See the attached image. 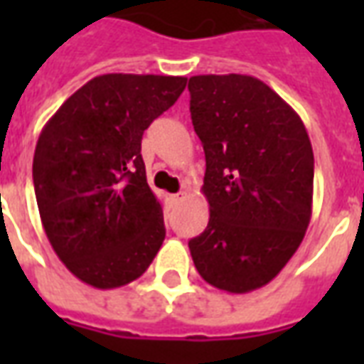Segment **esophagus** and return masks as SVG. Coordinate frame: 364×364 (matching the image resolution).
Here are the masks:
<instances>
[{"label":"esophagus","instance_id":"34e87169","mask_svg":"<svg viewBox=\"0 0 364 364\" xmlns=\"http://www.w3.org/2000/svg\"><path fill=\"white\" fill-rule=\"evenodd\" d=\"M169 198H171V203H173V205H179L183 198H185V193H175V195H171Z\"/></svg>","mask_w":364,"mask_h":364}]
</instances>
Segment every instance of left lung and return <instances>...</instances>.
<instances>
[{"instance_id": "left-lung-1", "label": "left lung", "mask_w": 364, "mask_h": 364, "mask_svg": "<svg viewBox=\"0 0 364 364\" xmlns=\"http://www.w3.org/2000/svg\"><path fill=\"white\" fill-rule=\"evenodd\" d=\"M191 119L206 159L208 226L189 242L198 274L244 294L281 273L312 218L314 151L304 122L253 75H193Z\"/></svg>"}]
</instances>
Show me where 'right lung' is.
<instances>
[{
    "instance_id": "obj_1",
    "label": "right lung",
    "mask_w": 364,
    "mask_h": 364,
    "mask_svg": "<svg viewBox=\"0 0 364 364\" xmlns=\"http://www.w3.org/2000/svg\"><path fill=\"white\" fill-rule=\"evenodd\" d=\"M187 85L181 75H97L44 124L33 159L41 222L68 271L95 289L136 281L166 237L146 181L142 134Z\"/></svg>"
}]
</instances>
